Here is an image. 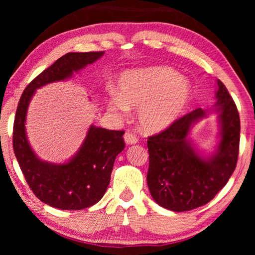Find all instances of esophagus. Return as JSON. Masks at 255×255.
<instances>
[{
	"instance_id": "1",
	"label": "esophagus",
	"mask_w": 255,
	"mask_h": 255,
	"mask_svg": "<svg viewBox=\"0 0 255 255\" xmlns=\"http://www.w3.org/2000/svg\"><path fill=\"white\" fill-rule=\"evenodd\" d=\"M124 139H125V142L127 144H136L138 142V138L136 134L129 131H127L124 134Z\"/></svg>"
}]
</instances>
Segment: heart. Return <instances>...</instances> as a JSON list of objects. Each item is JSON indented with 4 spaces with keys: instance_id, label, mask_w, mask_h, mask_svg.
I'll use <instances>...</instances> for the list:
<instances>
[{
    "instance_id": "heart-1",
    "label": "heart",
    "mask_w": 255,
    "mask_h": 255,
    "mask_svg": "<svg viewBox=\"0 0 255 255\" xmlns=\"http://www.w3.org/2000/svg\"><path fill=\"white\" fill-rule=\"evenodd\" d=\"M119 92L112 91L108 108L124 117L138 108V122L145 132H158L174 123L191 100V84L175 70L152 67L132 70L119 79Z\"/></svg>"
}]
</instances>
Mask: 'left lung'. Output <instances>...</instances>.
Listing matches in <instances>:
<instances>
[{
    "label": "left lung",
    "instance_id": "1",
    "mask_svg": "<svg viewBox=\"0 0 255 255\" xmlns=\"http://www.w3.org/2000/svg\"><path fill=\"white\" fill-rule=\"evenodd\" d=\"M219 143L208 158L198 153L187 139L195 123L208 115L197 108L176 119L170 127L148 139L151 196L161 207L172 211H188L213 199L234 173L240 143V117L234 100L217 80Z\"/></svg>",
    "mask_w": 255,
    "mask_h": 255
}]
</instances>
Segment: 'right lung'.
Listing matches in <instances>:
<instances>
[{"label": "right lung", "mask_w": 255, "mask_h": 255, "mask_svg": "<svg viewBox=\"0 0 255 255\" xmlns=\"http://www.w3.org/2000/svg\"><path fill=\"white\" fill-rule=\"evenodd\" d=\"M104 51L68 52L26 86L18 102L13 127V149L25 180L36 197L51 207L80 210L104 196L116 156L125 148L123 130H108L92 125L72 159L56 164L41 161L26 136V115L37 89L69 79L73 72L100 59Z\"/></svg>", "instance_id": "1"}]
</instances>
